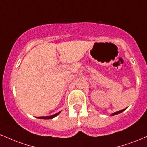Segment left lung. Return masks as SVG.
<instances>
[{"mask_svg": "<svg viewBox=\"0 0 147 147\" xmlns=\"http://www.w3.org/2000/svg\"><path fill=\"white\" fill-rule=\"evenodd\" d=\"M127 108H125V109H122V110H120V111H118V112H114V113H113V114H111V116H114V115H116V114H120V113H121V112H123V111H125V109H126Z\"/></svg>", "mask_w": 147, "mask_h": 147, "instance_id": "8db88e82", "label": "left lung"}]
</instances>
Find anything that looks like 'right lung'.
Masks as SVG:
<instances>
[{
  "instance_id": "right-lung-1",
  "label": "right lung",
  "mask_w": 147,
  "mask_h": 147,
  "mask_svg": "<svg viewBox=\"0 0 147 147\" xmlns=\"http://www.w3.org/2000/svg\"><path fill=\"white\" fill-rule=\"evenodd\" d=\"M60 112H61V111L59 112L56 113V114H55L53 115H51V116H40V117H37L38 118H40V119H52V118H53L55 117H56L57 116L58 114H60Z\"/></svg>"
}]
</instances>
